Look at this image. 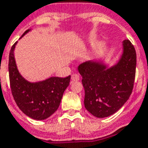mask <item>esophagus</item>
Returning <instances> with one entry per match:
<instances>
[{
  "instance_id": "34e87169",
  "label": "esophagus",
  "mask_w": 148,
  "mask_h": 148,
  "mask_svg": "<svg viewBox=\"0 0 148 148\" xmlns=\"http://www.w3.org/2000/svg\"><path fill=\"white\" fill-rule=\"evenodd\" d=\"M71 79H72V82L78 81L79 79V76L78 74H72V77H71Z\"/></svg>"
}]
</instances>
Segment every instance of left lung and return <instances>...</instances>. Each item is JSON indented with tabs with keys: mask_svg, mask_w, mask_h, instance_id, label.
I'll return each instance as SVG.
<instances>
[{
	"mask_svg": "<svg viewBox=\"0 0 148 148\" xmlns=\"http://www.w3.org/2000/svg\"><path fill=\"white\" fill-rule=\"evenodd\" d=\"M123 53L116 65L107 69L99 62L86 61L78 67L84 88V107L98 118L112 116L132 92L136 52L129 40L123 42Z\"/></svg>",
	"mask_w": 148,
	"mask_h": 148,
	"instance_id": "8db88e82",
	"label": "left lung"
}]
</instances>
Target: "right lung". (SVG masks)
<instances>
[{
	"label": "right lung",
	"instance_id": "add662e5",
	"mask_svg": "<svg viewBox=\"0 0 148 148\" xmlns=\"http://www.w3.org/2000/svg\"><path fill=\"white\" fill-rule=\"evenodd\" d=\"M27 30L21 36L29 32ZM12 46L9 58L10 88L16 105L30 118L43 120L51 116L59 108L64 92L69 85L71 76L65 78L51 77L44 81L30 83L19 73Z\"/></svg>",
	"mask_w": 148,
	"mask_h": 148
}]
</instances>
